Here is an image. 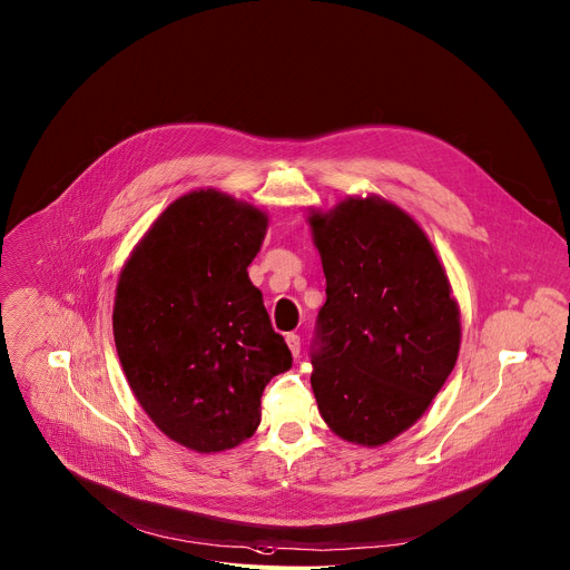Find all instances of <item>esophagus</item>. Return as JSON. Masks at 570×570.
<instances>
[{"mask_svg":"<svg viewBox=\"0 0 570 570\" xmlns=\"http://www.w3.org/2000/svg\"><path fill=\"white\" fill-rule=\"evenodd\" d=\"M285 343H287V347H289L292 356H298V352H301V338L296 336V333H287V336H285Z\"/></svg>","mask_w":570,"mask_h":570,"instance_id":"esophagus-1","label":"esophagus"}]
</instances>
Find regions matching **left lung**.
I'll return each instance as SVG.
<instances>
[{
  "instance_id": "obj_1",
  "label": "left lung",
  "mask_w": 570,
  "mask_h": 570,
  "mask_svg": "<svg viewBox=\"0 0 570 570\" xmlns=\"http://www.w3.org/2000/svg\"><path fill=\"white\" fill-rule=\"evenodd\" d=\"M326 276L313 393L341 440L384 446L412 428L449 380L460 308L423 227L380 195L308 214Z\"/></svg>"
}]
</instances>
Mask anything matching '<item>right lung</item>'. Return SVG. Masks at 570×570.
I'll list each match as a JSON object with an SVG mask.
<instances>
[{"label": "right lung", "instance_id": "obj_1", "mask_svg": "<svg viewBox=\"0 0 570 570\" xmlns=\"http://www.w3.org/2000/svg\"><path fill=\"white\" fill-rule=\"evenodd\" d=\"M269 216L216 188L167 207L121 266L112 331L126 382L173 442L195 453L239 446L259 425V397L289 371L248 278Z\"/></svg>", "mask_w": 570, "mask_h": 570}]
</instances>
